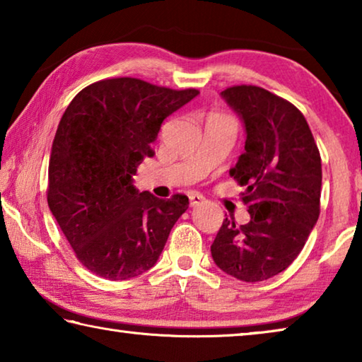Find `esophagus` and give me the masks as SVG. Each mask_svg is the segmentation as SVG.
I'll return each instance as SVG.
<instances>
[{
	"mask_svg": "<svg viewBox=\"0 0 362 362\" xmlns=\"http://www.w3.org/2000/svg\"><path fill=\"white\" fill-rule=\"evenodd\" d=\"M204 203V196L199 194V193H189V206L196 207L199 204Z\"/></svg>",
	"mask_w": 362,
	"mask_h": 362,
	"instance_id": "esophagus-1",
	"label": "esophagus"
}]
</instances>
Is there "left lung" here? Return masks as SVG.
Segmentation results:
<instances>
[{"label": "left lung", "mask_w": 362, "mask_h": 362, "mask_svg": "<svg viewBox=\"0 0 362 362\" xmlns=\"http://www.w3.org/2000/svg\"><path fill=\"white\" fill-rule=\"evenodd\" d=\"M222 97L246 126L244 153L230 175L241 187L250 222L226 217L211 246L230 276L257 283L291 265L320 217L321 155L302 112L259 86L241 84Z\"/></svg>", "instance_id": "left-lung-1"}]
</instances>
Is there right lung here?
<instances>
[{
	"mask_svg": "<svg viewBox=\"0 0 362 362\" xmlns=\"http://www.w3.org/2000/svg\"><path fill=\"white\" fill-rule=\"evenodd\" d=\"M199 94L139 78H110L75 95L59 122L49 159L47 204L76 259L122 281L155 265L188 198L139 193L132 177L155 151L163 121Z\"/></svg>",
	"mask_w": 362,
	"mask_h": 362,
	"instance_id": "add662e5",
	"label": "right lung"
}]
</instances>
